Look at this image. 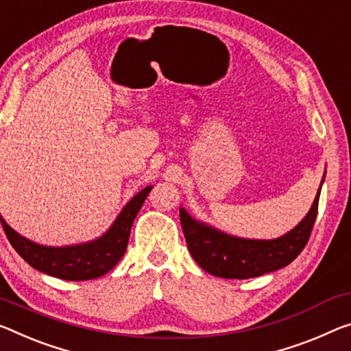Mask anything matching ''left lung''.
<instances>
[{"label":"left lung","instance_id":"8db88e82","mask_svg":"<svg viewBox=\"0 0 351 351\" xmlns=\"http://www.w3.org/2000/svg\"><path fill=\"white\" fill-rule=\"evenodd\" d=\"M319 197L320 189L304 219L285 236L270 241L225 234L192 219L187 210L181 208L180 219L189 252L204 271L228 280H247L280 270L291 264L308 243L319 209Z\"/></svg>","mask_w":351,"mask_h":351}]
</instances>
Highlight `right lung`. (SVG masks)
Wrapping results in <instances>:
<instances>
[{"label": "right lung", "instance_id": "obj_1", "mask_svg": "<svg viewBox=\"0 0 351 351\" xmlns=\"http://www.w3.org/2000/svg\"><path fill=\"white\" fill-rule=\"evenodd\" d=\"M152 186L142 189L132 197L112 226L95 241L70 247H45L29 241L14 231L0 214L3 230L10 245L36 270L66 281L95 280L108 274L125 254L130 241L131 226L148 197Z\"/></svg>", "mask_w": 351, "mask_h": 351}]
</instances>
